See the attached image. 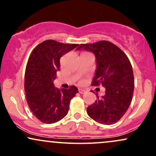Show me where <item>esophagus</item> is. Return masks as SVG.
I'll return each instance as SVG.
<instances>
[{
  "label": "esophagus",
  "instance_id": "34e87169",
  "mask_svg": "<svg viewBox=\"0 0 156 156\" xmlns=\"http://www.w3.org/2000/svg\"><path fill=\"white\" fill-rule=\"evenodd\" d=\"M78 92H79L80 94H84V93L86 92V91L84 90V89H78Z\"/></svg>",
  "mask_w": 156,
  "mask_h": 156
}]
</instances>
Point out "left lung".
Here are the masks:
<instances>
[{"mask_svg": "<svg viewBox=\"0 0 156 156\" xmlns=\"http://www.w3.org/2000/svg\"><path fill=\"white\" fill-rule=\"evenodd\" d=\"M92 52L97 69L92 86L102 85L105 94L87 107L88 115L98 122L112 125L124 116L131 103L134 78L131 64L119 48L105 40L92 44H80L77 50Z\"/></svg>", "mask_w": 156, "mask_h": 156, "instance_id": "8db88e82", "label": "left lung"}]
</instances>
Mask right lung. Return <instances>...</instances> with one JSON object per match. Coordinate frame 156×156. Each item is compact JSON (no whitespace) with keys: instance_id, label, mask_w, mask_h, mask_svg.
Masks as SVG:
<instances>
[{"instance_id":"add662e5","label":"right lung","mask_w":156,"mask_h":156,"mask_svg":"<svg viewBox=\"0 0 156 156\" xmlns=\"http://www.w3.org/2000/svg\"><path fill=\"white\" fill-rule=\"evenodd\" d=\"M78 45L48 39L39 44L28 58L24 82L26 101L34 115L42 122L52 124L63 119L71 99L78 92L75 86L60 90L53 84L60 69L61 57Z\"/></svg>"}]
</instances>
